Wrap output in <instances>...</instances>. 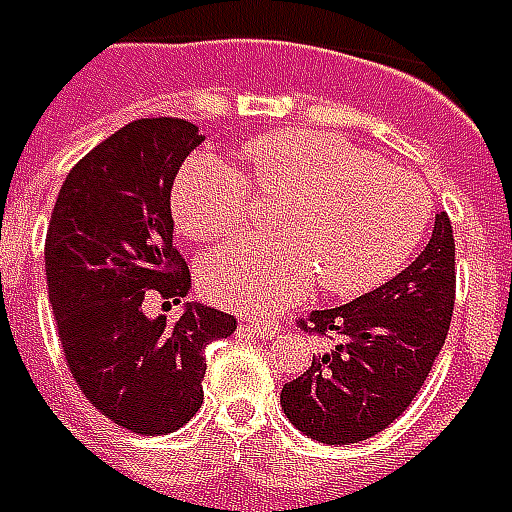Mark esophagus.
Wrapping results in <instances>:
<instances>
[{"label":"esophagus","mask_w":512,"mask_h":512,"mask_svg":"<svg viewBox=\"0 0 512 512\" xmlns=\"http://www.w3.org/2000/svg\"><path fill=\"white\" fill-rule=\"evenodd\" d=\"M250 333H256V336H262V339H273V336H278V331H281V325L275 320H253L248 322Z\"/></svg>","instance_id":"1"}]
</instances>
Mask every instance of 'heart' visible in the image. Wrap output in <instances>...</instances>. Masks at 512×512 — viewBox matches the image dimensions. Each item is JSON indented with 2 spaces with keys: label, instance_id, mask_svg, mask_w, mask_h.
<instances>
[{
  "label": "heart",
  "instance_id": "b5f03b06",
  "mask_svg": "<svg viewBox=\"0 0 512 512\" xmlns=\"http://www.w3.org/2000/svg\"><path fill=\"white\" fill-rule=\"evenodd\" d=\"M248 179L284 198L281 234L212 248L198 278L209 300L245 314L295 303L320 278L339 297L369 292L408 264L422 245L433 195L419 176L391 168L350 137L325 129H275L242 148ZM184 237H231L248 220V181L215 154L184 162L170 192Z\"/></svg>",
  "mask_w": 512,
  "mask_h": 512
}]
</instances>
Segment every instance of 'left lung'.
<instances>
[{"instance_id":"1","label":"left lung","mask_w":512,"mask_h":512,"mask_svg":"<svg viewBox=\"0 0 512 512\" xmlns=\"http://www.w3.org/2000/svg\"><path fill=\"white\" fill-rule=\"evenodd\" d=\"M455 308V239L447 212L400 275L353 303L311 311L300 328L331 336L281 391L286 419L320 444H358L405 413L433 369Z\"/></svg>"}]
</instances>
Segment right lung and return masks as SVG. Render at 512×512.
<instances>
[{
  "label": "right lung",
  "mask_w": 512,
  "mask_h": 512,
  "mask_svg": "<svg viewBox=\"0 0 512 512\" xmlns=\"http://www.w3.org/2000/svg\"><path fill=\"white\" fill-rule=\"evenodd\" d=\"M201 140L181 118L126 123L65 176L46 231V286L68 369L107 419L140 436L190 422L204 402L206 344L237 328L201 303L176 322L143 311L148 297L170 306L190 292L170 190Z\"/></svg>",
  "instance_id": "1"
}]
</instances>
